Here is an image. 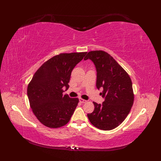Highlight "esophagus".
I'll return each instance as SVG.
<instances>
[{"label":"esophagus","mask_w":161,"mask_h":161,"mask_svg":"<svg viewBox=\"0 0 161 161\" xmlns=\"http://www.w3.org/2000/svg\"><path fill=\"white\" fill-rule=\"evenodd\" d=\"M79 101L81 103H86V102L87 101L86 100H85V99H82V98H80L79 99Z\"/></svg>","instance_id":"esophagus-1"}]
</instances>
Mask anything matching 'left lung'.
Masks as SVG:
<instances>
[{
    "mask_svg": "<svg viewBox=\"0 0 161 161\" xmlns=\"http://www.w3.org/2000/svg\"><path fill=\"white\" fill-rule=\"evenodd\" d=\"M93 62L97 70V88L103 87V103L93 102L95 109L87 114L90 122L102 130L118 127L129 114L134 95L130 76L114 58L102 50L91 51L84 60Z\"/></svg>",
    "mask_w": 161,
    "mask_h": 161,
    "instance_id": "1",
    "label": "left lung"
}]
</instances>
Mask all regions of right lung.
<instances>
[{"label": "right lung", "mask_w": 161, "mask_h": 161, "mask_svg": "<svg viewBox=\"0 0 161 161\" xmlns=\"http://www.w3.org/2000/svg\"><path fill=\"white\" fill-rule=\"evenodd\" d=\"M87 52L62 53L39 68L27 86L33 113L46 127L60 128L70 121L79 103L78 98L63 95L69 89L71 72Z\"/></svg>", "instance_id": "1"}]
</instances>
